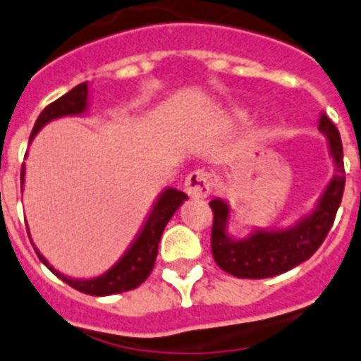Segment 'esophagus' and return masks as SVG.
Segmentation results:
<instances>
[{"label":"esophagus","mask_w":361,"mask_h":361,"mask_svg":"<svg viewBox=\"0 0 361 361\" xmlns=\"http://www.w3.org/2000/svg\"><path fill=\"white\" fill-rule=\"evenodd\" d=\"M183 190L188 197L192 200H201V197H207L212 192V183L210 176L203 171H194L187 176L183 185Z\"/></svg>","instance_id":"1"}]
</instances>
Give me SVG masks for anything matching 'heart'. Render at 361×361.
Segmentation results:
<instances>
[{
  "label": "heart",
  "instance_id": "obj_1",
  "mask_svg": "<svg viewBox=\"0 0 361 361\" xmlns=\"http://www.w3.org/2000/svg\"><path fill=\"white\" fill-rule=\"evenodd\" d=\"M235 117H237V119H245V114L244 112H237V114H235Z\"/></svg>",
  "mask_w": 361,
  "mask_h": 361
}]
</instances>
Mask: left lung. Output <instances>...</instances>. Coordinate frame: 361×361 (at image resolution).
Instances as JSON below:
<instances>
[{
    "label": "left lung",
    "instance_id": "obj_1",
    "mask_svg": "<svg viewBox=\"0 0 361 361\" xmlns=\"http://www.w3.org/2000/svg\"><path fill=\"white\" fill-rule=\"evenodd\" d=\"M319 131L328 140L329 158L335 174L319 196L317 203L306 215L288 228H252L245 237L230 233L231 207L226 200L210 201L214 210L212 252L222 271L237 278L262 279L290 271L308 260L331 230L345 185L343 153L340 133L324 112L319 117Z\"/></svg>",
    "mask_w": 361,
    "mask_h": 361
}]
</instances>
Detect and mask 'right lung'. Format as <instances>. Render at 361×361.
<instances>
[{"label":"right lung","mask_w":361,"mask_h":361,"mask_svg":"<svg viewBox=\"0 0 361 361\" xmlns=\"http://www.w3.org/2000/svg\"><path fill=\"white\" fill-rule=\"evenodd\" d=\"M87 109H89V82H83L80 85L74 87L67 94L51 103L49 106L40 112L37 117L35 126H33L32 135H30V144L35 139V135L42 130L44 126L51 121L60 119V117H71V116H85ZM21 187H25V165L21 171ZM187 194L181 190H176L173 187H167L160 192L154 200L153 207H151L149 214H147L146 221L140 226L139 233L135 235L131 244L128 245L126 251L123 252V257L103 274L92 276V278H71V276L62 274L56 271L46 258L42 257V252L35 247L37 257L42 262L56 278L66 281L76 290L83 292L89 295H112L119 294V292L131 290L137 288L140 283L146 281L149 276L151 269H153L154 260L158 255V242H160L164 228L167 226V222L171 221L178 208L187 201ZM28 237H30V228H28Z\"/></svg>","instance_id":"1"}]
</instances>
